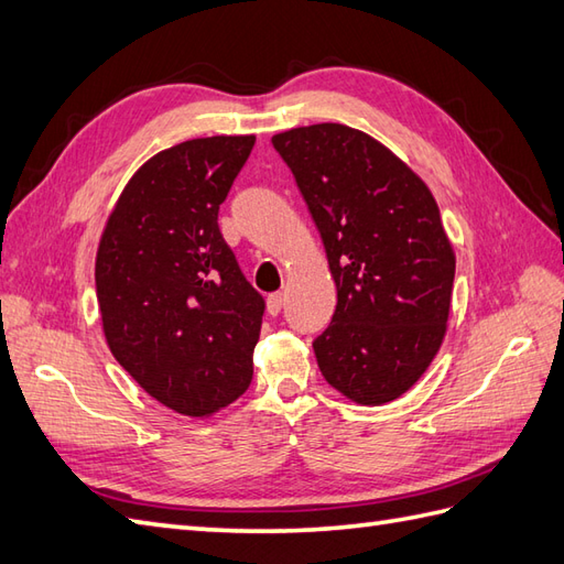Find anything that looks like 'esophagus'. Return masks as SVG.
Returning <instances> with one entry per match:
<instances>
[{"label":"esophagus","instance_id":"obj_1","mask_svg":"<svg viewBox=\"0 0 564 564\" xmlns=\"http://www.w3.org/2000/svg\"><path fill=\"white\" fill-rule=\"evenodd\" d=\"M282 306H284V296L280 292H274V294L268 296V313L270 315H278L282 311Z\"/></svg>","mask_w":564,"mask_h":564}]
</instances>
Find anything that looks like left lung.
<instances>
[{"label":"left lung","mask_w":564,"mask_h":564,"mask_svg":"<svg viewBox=\"0 0 564 564\" xmlns=\"http://www.w3.org/2000/svg\"><path fill=\"white\" fill-rule=\"evenodd\" d=\"M304 196L337 284L313 339L323 378L351 402L386 404L443 345L455 251L421 178L368 133L313 123L272 135Z\"/></svg>","instance_id":"8db88e82"}]
</instances>
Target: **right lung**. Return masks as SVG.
Returning a JSON list of instances; mask_svg holds the SVG:
<instances>
[{"instance_id":"obj_1","label":"right lung","mask_w":564,"mask_h":564,"mask_svg":"<svg viewBox=\"0 0 564 564\" xmlns=\"http://www.w3.org/2000/svg\"><path fill=\"white\" fill-rule=\"evenodd\" d=\"M256 135L162 150L131 176L95 258L109 351L184 416H210L251 386L265 301L217 225Z\"/></svg>"}]
</instances>
